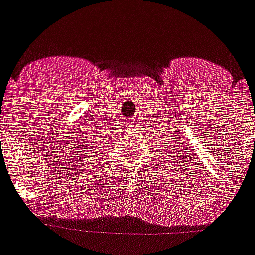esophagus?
<instances>
[{"mask_svg": "<svg viewBox=\"0 0 255 255\" xmlns=\"http://www.w3.org/2000/svg\"><path fill=\"white\" fill-rule=\"evenodd\" d=\"M132 124H134V121H132V120L124 121V126H127V127H132Z\"/></svg>", "mask_w": 255, "mask_h": 255, "instance_id": "1", "label": "esophagus"}]
</instances>
